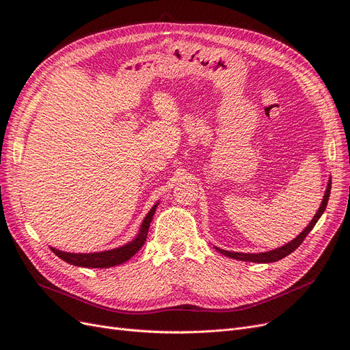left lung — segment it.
Instances as JSON below:
<instances>
[{"instance_id":"left-lung-1","label":"left lung","mask_w":350,"mask_h":350,"mask_svg":"<svg viewBox=\"0 0 350 350\" xmlns=\"http://www.w3.org/2000/svg\"><path fill=\"white\" fill-rule=\"evenodd\" d=\"M330 191H332V179L328 181V185H327V189H325V194H324V198H323V203L319 208V211H317V215L314 216V219L311 220V224L305 228L304 232H301V234L296 237L293 241H291L289 243H286V245L280 247V248H276L273 251H269V252H261V254H243V252H230V251H226V250H220V248H216L220 254H224V256L226 257H230V258H235V260H242V261H252V262H274V261H279L282 258H284L286 256H289L291 252H293L296 248H298L301 243L304 242V239L306 238V235L310 234V232L312 230V228L315 226L317 221H319V219L321 217V215L324 213V210L327 207V203H328V197H330Z\"/></svg>"}]
</instances>
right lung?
I'll return each mask as SVG.
<instances>
[{
	"label": "right lung",
	"instance_id": "add662e5",
	"mask_svg": "<svg viewBox=\"0 0 350 350\" xmlns=\"http://www.w3.org/2000/svg\"><path fill=\"white\" fill-rule=\"evenodd\" d=\"M157 204L153 206V208L149 211L142 224L140 234L137 235L134 241L130 243H126L124 247L109 250V251H103V252H93V254H72V252H64V251H58L55 248H51L52 252H55V256H58L61 260H64L72 266H80V267H92V269H107L112 266H118V264L125 262L126 260H130L134 254L139 251L146 242L147 238V232H149L150 221L153 219V215L156 211Z\"/></svg>",
	"mask_w": 350,
	"mask_h": 350
}]
</instances>
